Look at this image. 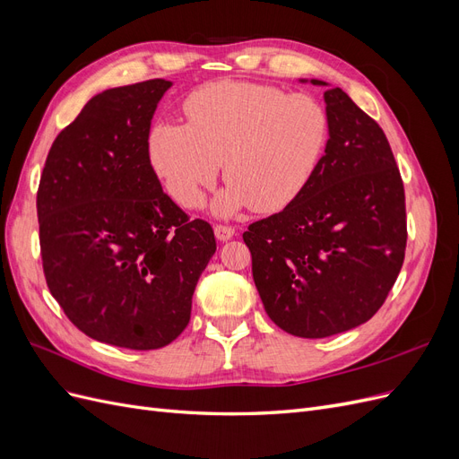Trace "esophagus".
<instances>
[{"label":"esophagus","instance_id":"34e87169","mask_svg":"<svg viewBox=\"0 0 459 459\" xmlns=\"http://www.w3.org/2000/svg\"><path fill=\"white\" fill-rule=\"evenodd\" d=\"M214 233H216V238H218L220 241H228V239H231L233 235H235V230H233L231 226L216 224V226H214Z\"/></svg>","mask_w":459,"mask_h":459}]
</instances>
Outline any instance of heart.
Listing matches in <instances>:
<instances>
[{
	"label": "heart",
	"mask_w": 459,
	"mask_h": 459,
	"mask_svg": "<svg viewBox=\"0 0 459 459\" xmlns=\"http://www.w3.org/2000/svg\"><path fill=\"white\" fill-rule=\"evenodd\" d=\"M187 126L160 122L149 134V159L169 195L186 208L203 203L224 162L230 184L218 214L241 206L277 212L307 189L329 143L331 122L310 93L218 80L193 91Z\"/></svg>",
	"instance_id": "heart-1"
}]
</instances>
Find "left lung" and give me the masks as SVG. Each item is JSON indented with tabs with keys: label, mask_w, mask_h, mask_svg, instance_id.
Here are the masks:
<instances>
[{
	"label": "left lung",
	"mask_w": 459,
	"mask_h": 459,
	"mask_svg": "<svg viewBox=\"0 0 459 459\" xmlns=\"http://www.w3.org/2000/svg\"><path fill=\"white\" fill-rule=\"evenodd\" d=\"M324 97L331 134L310 184L243 233L264 310L302 339L371 319L391 293L408 241L404 184L385 132L341 88Z\"/></svg>",
	"instance_id": "left-lung-1"
}]
</instances>
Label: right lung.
Wrapping results in <instances>:
<instances>
[{"label": "right lung", "instance_id": "1", "mask_svg": "<svg viewBox=\"0 0 459 459\" xmlns=\"http://www.w3.org/2000/svg\"><path fill=\"white\" fill-rule=\"evenodd\" d=\"M155 78L91 97L59 132L39 178V255L49 293L88 337L120 349L170 344L216 251L212 226L191 220L149 159Z\"/></svg>", "mask_w": 459, "mask_h": 459}]
</instances>
